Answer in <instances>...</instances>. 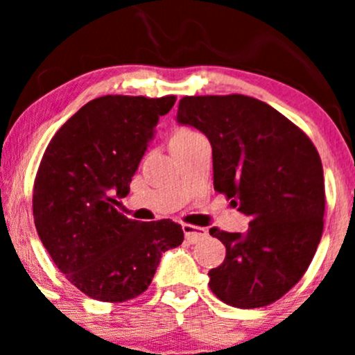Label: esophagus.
<instances>
[{"label": "esophagus", "mask_w": 355, "mask_h": 355, "mask_svg": "<svg viewBox=\"0 0 355 355\" xmlns=\"http://www.w3.org/2000/svg\"><path fill=\"white\" fill-rule=\"evenodd\" d=\"M183 234H185V239L191 243L198 242V240L207 237V230L205 229H202V227L190 225V223H183Z\"/></svg>", "instance_id": "obj_1"}]
</instances>
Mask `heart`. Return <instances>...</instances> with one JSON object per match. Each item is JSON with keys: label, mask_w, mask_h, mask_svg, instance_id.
Segmentation results:
<instances>
[{"label": "heart", "mask_w": 355, "mask_h": 355, "mask_svg": "<svg viewBox=\"0 0 355 355\" xmlns=\"http://www.w3.org/2000/svg\"><path fill=\"white\" fill-rule=\"evenodd\" d=\"M200 137L197 132L190 128H178L175 130L172 138H170V145H178V144H187V141L193 140V138Z\"/></svg>", "instance_id": "heart-1"}]
</instances>
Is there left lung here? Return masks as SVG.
Returning <instances> with one entry per match:
<instances>
[{
	"label": "left lung",
	"instance_id": "left-lung-1",
	"mask_svg": "<svg viewBox=\"0 0 355 355\" xmlns=\"http://www.w3.org/2000/svg\"><path fill=\"white\" fill-rule=\"evenodd\" d=\"M178 123L209 138L214 189L250 218L245 234L214 227L227 248L210 291L239 309L274 304L302 279L324 230L319 152L270 105L245 95L183 96Z\"/></svg>",
	"mask_w": 355,
	"mask_h": 355
}]
</instances>
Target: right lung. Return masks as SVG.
Instances as JSON below:
<instances>
[{"instance_id": "1", "label": "right lung", "mask_w": 355, "mask_h": 355, "mask_svg": "<svg viewBox=\"0 0 355 355\" xmlns=\"http://www.w3.org/2000/svg\"><path fill=\"white\" fill-rule=\"evenodd\" d=\"M175 100L100 96L44 150L33 187L36 232L61 274L92 299L116 304L144 294L162 254L183 242L182 225L170 218L137 222L118 211Z\"/></svg>"}]
</instances>
